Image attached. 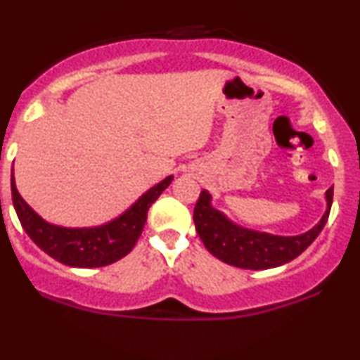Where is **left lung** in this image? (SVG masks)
<instances>
[{"label":"left lung","mask_w":360,"mask_h":360,"mask_svg":"<svg viewBox=\"0 0 360 360\" xmlns=\"http://www.w3.org/2000/svg\"><path fill=\"white\" fill-rule=\"evenodd\" d=\"M333 188L327 191V213L320 223L300 236H275L243 229L211 207V196L206 189L199 194L194 206V224L202 243L210 253L228 265L246 268V270H266L295 259L326 226L330 213Z\"/></svg>","instance_id":"obj_1"}]
</instances>
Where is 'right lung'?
Listing matches in <instances>:
<instances>
[{
	"mask_svg": "<svg viewBox=\"0 0 360 360\" xmlns=\"http://www.w3.org/2000/svg\"><path fill=\"white\" fill-rule=\"evenodd\" d=\"M172 183V176L150 188L122 216L97 228H60L43 221L20 196L11 177V196L16 214L38 248L56 262L77 268H98L115 263L131 253L144 229L147 211Z\"/></svg>",
	"mask_w": 360,
	"mask_h": 360,
	"instance_id": "obj_1",
	"label": "right lung"
}]
</instances>
